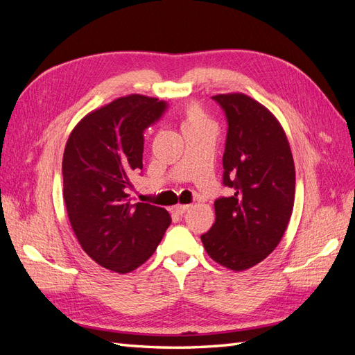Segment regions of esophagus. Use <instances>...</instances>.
I'll list each match as a JSON object with an SVG mask.
<instances>
[{
	"mask_svg": "<svg viewBox=\"0 0 355 355\" xmlns=\"http://www.w3.org/2000/svg\"><path fill=\"white\" fill-rule=\"evenodd\" d=\"M189 204H178V206H175V211L178 214H184L187 210H189Z\"/></svg>",
	"mask_w": 355,
	"mask_h": 355,
	"instance_id": "34e87169",
	"label": "esophagus"
}]
</instances>
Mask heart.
Wrapping results in <instances>:
<instances>
[{
    "instance_id": "b5f03b06",
    "label": "heart",
    "mask_w": 355,
    "mask_h": 355,
    "mask_svg": "<svg viewBox=\"0 0 355 355\" xmlns=\"http://www.w3.org/2000/svg\"><path fill=\"white\" fill-rule=\"evenodd\" d=\"M182 130H196V128H202L211 125L210 118L201 110V106L197 103L187 105L180 112Z\"/></svg>"
}]
</instances>
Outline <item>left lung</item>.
<instances>
[{"instance_id": "8db88e82", "label": "left lung", "mask_w": 355, "mask_h": 355, "mask_svg": "<svg viewBox=\"0 0 355 355\" xmlns=\"http://www.w3.org/2000/svg\"><path fill=\"white\" fill-rule=\"evenodd\" d=\"M228 120L223 185L216 220L201 241L214 262L245 271L282 241L295 204V163L284 128L262 103L243 93L213 96Z\"/></svg>"}]
</instances>
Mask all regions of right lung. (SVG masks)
Listing matches in <instances>:
<instances>
[{
  "instance_id": "right-lung-1",
  "label": "right lung",
  "mask_w": 355,
  "mask_h": 355,
  "mask_svg": "<svg viewBox=\"0 0 355 355\" xmlns=\"http://www.w3.org/2000/svg\"><path fill=\"white\" fill-rule=\"evenodd\" d=\"M166 103L128 94L89 112L63 153V200L83 250L106 270L127 274L151 257L171 222L166 209L127 194L142 168L144 130Z\"/></svg>"
}]
</instances>
